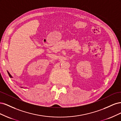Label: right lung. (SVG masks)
Returning <instances> with one entry per match:
<instances>
[{
	"instance_id": "right-lung-1",
	"label": "right lung",
	"mask_w": 121,
	"mask_h": 121,
	"mask_svg": "<svg viewBox=\"0 0 121 121\" xmlns=\"http://www.w3.org/2000/svg\"><path fill=\"white\" fill-rule=\"evenodd\" d=\"M8 74H9V76L10 77V78H12V76H11V75L9 74V72H8Z\"/></svg>"
}]
</instances>
